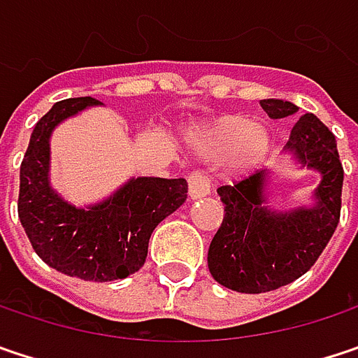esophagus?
Masks as SVG:
<instances>
[{
  "instance_id": "1",
  "label": "esophagus",
  "mask_w": 358,
  "mask_h": 358,
  "mask_svg": "<svg viewBox=\"0 0 358 358\" xmlns=\"http://www.w3.org/2000/svg\"><path fill=\"white\" fill-rule=\"evenodd\" d=\"M188 196L190 199H203L211 192V182L203 172L188 174Z\"/></svg>"
}]
</instances>
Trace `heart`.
<instances>
[{
	"mask_svg": "<svg viewBox=\"0 0 358 358\" xmlns=\"http://www.w3.org/2000/svg\"><path fill=\"white\" fill-rule=\"evenodd\" d=\"M196 145L205 155L225 153L223 162L229 172H245L264 157L268 149V133L245 116L229 114L211 120L199 133Z\"/></svg>",
	"mask_w": 358,
	"mask_h": 358,
	"instance_id": "b5f03b06",
	"label": "heart"
}]
</instances>
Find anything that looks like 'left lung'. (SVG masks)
<instances>
[{
	"instance_id": "obj_1",
	"label": "left lung",
	"mask_w": 358,
	"mask_h": 358,
	"mask_svg": "<svg viewBox=\"0 0 358 358\" xmlns=\"http://www.w3.org/2000/svg\"><path fill=\"white\" fill-rule=\"evenodd\" d=\"M260 106L271 118L299 110L273 98L260 100ZM285 149L322 174L313 207L280 213L264 205L266 170L217 188L225 215L211 240L207 262L213 278L231 291L266 293L306 275L341 221L344 170L332 131L315 114H303L293 124Z\"/></svg>"
}]
</instances>
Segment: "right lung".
I'll use <instances>...</instances> for the list:
<instances>
[{
	"instance_id": "add662e5",
	"label": "right lung",
	"mask_w": 358,
	"mask_h": 358,
	"mask_svg": "<svg viewBox=\"0 0 358 358\" xmlns=\"http://www.w3.org/2000/svg\"><path fill=\"white\" fill-rule=\"evenodd\" d=\"M98 104L90 96L61 100L36 122L20 166L17 217L50 268L106 282L145 264L153 229L186 201L188 184L184 178H131L113 196L85 209L61 199L49 182L50 133L61 120Z\"/></svg>"
}]
</instances>
